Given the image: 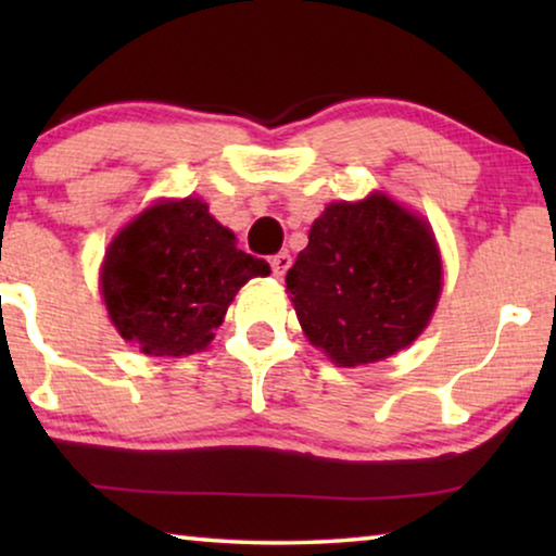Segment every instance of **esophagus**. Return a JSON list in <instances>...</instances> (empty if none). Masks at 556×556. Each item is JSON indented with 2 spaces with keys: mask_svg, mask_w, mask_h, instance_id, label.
I'll use <instances>...</instances> for the list:
<instances>
[{
  "mask_svg": "<svg viewBox=\"0 0 556 556\" xmlns=\"http://www.w3.org/2000/svg\"><path fill=\"white\" fill-rule=\"evenodd\" d=\"M291 263H293L291 253H278V255H273V257H270L273 276H276V278H283L286 273H288V268H291Z\"/></svg>",
  "mask_w": 556,
  "mask_h": 556,
  "instance_id": "1",
  "label": "esophagus"
}]
</instances>
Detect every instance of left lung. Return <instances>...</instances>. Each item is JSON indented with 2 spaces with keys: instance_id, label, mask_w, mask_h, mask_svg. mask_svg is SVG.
I'll return each mask as SVG.
<instances>
[{
  "instance_id": "obj_1",
  "label": "left lung",
  "mask_w": 556,
  "mask_h": 556,
  "mask_svg": "<svg viewBox=\"0 0 556 556\" xmlns=\"http://www.w3.org/2000/svg\"><path fill=\"white\" fill-rule=\"evenodd\" d=\"M430 227L384 194L324 210L286 288L308 341L339 367H359L420 337L440 295Z\"/></svg>"
}]
</instances>
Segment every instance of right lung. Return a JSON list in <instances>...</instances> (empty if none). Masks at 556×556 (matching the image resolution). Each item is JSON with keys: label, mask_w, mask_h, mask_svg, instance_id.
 Here are the masks:
<instances>
[{"label": "right lung", "mask_w": 556, "mask_h": 556, "mask_svg": "<svg viewBox=\"0 0 556 556\" xmlns=\"http://www.w3.org/2000/svg\"><path fill=\"white\" fill-rule=\"evenodd\" d=\"M268 273L207 204L187 197L154 204L116 235L101 286L121 337L143 354L185 356L207 346L235 293Z\"/></svg>", "instance_id": "1"}]
</instances>
